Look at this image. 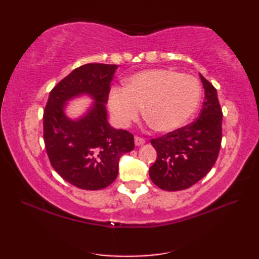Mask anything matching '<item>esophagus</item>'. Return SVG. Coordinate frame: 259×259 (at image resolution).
<instances>
[{
    "instance_id": "34e87169",
    "label": "esophagus",
    "mask_w": 259,
    "mask_h": 259,
    "mask_svg": "<svg viewBox=\"0 0 259 259\" xmlns=\"http://www.w3.org/2000/svg\"><path fill=\"white\" fill-rule=\"evenodd\" d=\"M145 144H146V140H145V139L139 138V137H136V138H135V145H136L137 147H140V146L145 145Z\"/></svg>"
}]
</instances>
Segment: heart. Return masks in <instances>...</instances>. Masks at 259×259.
I'll list each match as a JSON object with an SVG mask.
<instances>
[{"mask_svg":"<svg viewBox=\"0 0 259 259\" xmlns=\"http://www.w3.org/2000/svg\"><path fill=\"white\" fill-rule=\"evenodd\" d=\"M201 99V87L195 76L168 69L140 71L129 76L125 88L113 87L108 107L115 122L128 126L140 117L159 133H170L188 122Z\"/></svg>","mask_w":259,"mask_h":259,"instance_id":"b5f03b06","label":"heart"}]
</instances>
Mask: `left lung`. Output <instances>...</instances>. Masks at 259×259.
<instances>
[{"mask_svg":"<svg viewBox=\"0 0 259 259\" xmlns=\"http://www.w3.org/2000/svg\"><path fill=\"white\" fill-rule=\"evenodd\" d=\"M205 102L194 122L152 139L157 160L149 169L152 183L167 191L189 188L210 171L222 144L223 112L217 90L201 74Z\"/></svg>","mask_w":259,"mask_h":259,"instance_id":"left-lung-1","label":"left lung"}]
</instances>
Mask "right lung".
I'll return each instance as SVG.
<instances>
[{"instance_id": "obj_1", "label": "right lung", "mask_w": 259, "mask_h": 259, "mask_svg": "<svg viewBox=\"0 0 259 259\" xmlns=\"http://www.w3.org/2000/svg\"><path fill=\"white\" fill-rule=\"evenodd\" d=\"M118 65L89 63L73 70L53 88L43 113V138L53 169L69 184L84 190L111 185L119 160L134 150V136L110 125L106 104ZM87 96L93 103L76 118L68 102Z\"/></svg>"}]
</instances>
